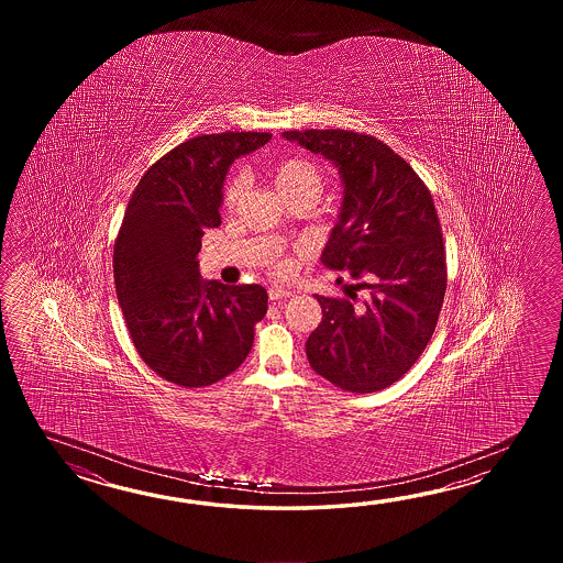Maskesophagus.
<instances>
[{"label": "esophagus", "mask_w": 563, "mask_h": 563, "mask_svg": "<svg viewBox=\"0 0 563 563\" xmlns=\"http://www.w3.org/2000/svg\"><path fill=\"white\" fill-rule=\"evenodd\" d=\"M269 299L272 301H282V299L291 298V291H287V289H282V287H269Z\"/></svg>", "instance_id": "1"}]
</instances>
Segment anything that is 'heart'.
I'll use <instances>...</instances> for the list:
<instances>
[{
	"label": "heart",
	"mask_w": 563,
	"mask_h": 563,
	"mask_svg": "<svg viewBox=\"0 0 563 563\" xmlns=\"http://www.w3.org/2000/svg\"><path fill=\"white\" fill-rule=\"evenodd\" d=\"M269 175H272L277 191L284 195V199L296 197V195H311V197L318 199V195L322 191L320 168L316 167L310 161H306V158H299V156H289V158L279 161L272 167ZM243 187H245L243 173H233L225 183L223 195H221V201H223L225 209H233L235 205L240 203ZM289 269H291V264L287 260H279L274 264V272L277 276H287Z\"/></svg>",
	"instance_id": "1"
}]
</instances>
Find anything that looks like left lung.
<instances>
[{"instance_id":"obj_1","label":"left lung","mask_w":563,"mask_h":563,"mask_svg":"<svg viewBox=\"0 0 563 563\" xmlns=\"http://www.w3.org/2000/svg\"><path fill=\"white\" fill-rule=\"evenodd\" d=\"M284 136L340 168L342 213L322 262L356 282L347 298L316 296L322 322L306 342L311 368L347 393L383 390L415 366L443 308L446 253L431 191L402 156L366 132Z\"/></svg>"}]
</instances>
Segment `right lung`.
Returning <instances> with one entry per match:
<instances>
[{
  "mask_svg": "<svg viewBox=\"0 0 563 563\" xmlns=\"http://www.w3.org/2000/svg\"><path fill=\"white\" fill-rule=\"evenodd\" d=\"M269 132L201 134L146 168L114 241V286L139 356L167 383L201 388L238 371L253 346L267 291L201 282L205 229L221 223L228 168Z\"/></svg>",
  "mask_w": 563,
  "mask_h": 563,
  "instance_id": "right-lung-1",
  "label": "right lung"
}]
</instances>
